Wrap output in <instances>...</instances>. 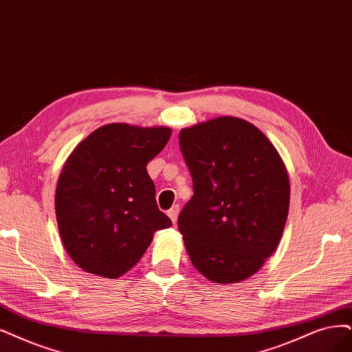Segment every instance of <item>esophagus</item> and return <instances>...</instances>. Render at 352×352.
Segmentation results:
<instances>
[{
	"label": "esophagus",
	"instance_id": "34e87169",
	"mask_svg": "<svg viewBox=\"0 0 352 352\" xmlns=\"http://www.w3.org/2000/svg\"><path fill=\"white\" fill-rule=\"evenodd\" d=\"M178 213H179V206L178 204H175V206H173L171 209L168 210V216H169V219L173 220V223L175 225L177 223V219H178Z\"/></svg>",
	"mask_w": 352,
	"mask_h": 352
}]
</instances>
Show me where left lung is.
I'll return each mask as SVG.
<instances>
[{
	"label": "left lung",
	"instance_id": "left-lung-1",
	"mask_svg": "<svg viewBox=\"0 0 352 352\" xmlns=\"http://www.w3.org/2000/svg\"><path fill=\"white\" fill-rule=\"evenodd\" d=\"M192 197L178 216L191 263L220 284L246 280L281 239L290 181L268 138L232 116L181 129Z\"/></svg>",
	"mask_w": 352,
	"mask_h": 352
}]
</instances>
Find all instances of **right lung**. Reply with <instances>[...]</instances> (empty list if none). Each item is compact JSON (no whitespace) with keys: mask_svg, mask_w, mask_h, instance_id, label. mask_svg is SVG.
<instances>
[{"mask_svg":"<svg viewBox=\"0 0 352 352\" xmlns=\"http://www.w3.org/2000/svg\"><path fill=\"white\" fill-rule=\"evenodd\" d=\"M171 138L164 126H101L78 145L58 179L55 210L72 261L89 274L123 276L153 233L173 225L155 200L146 165Z\"/></svg>","mask_w":352,"mask_h":352,"instance_id":"add662e5","label":"right lung"}]
</instances>
